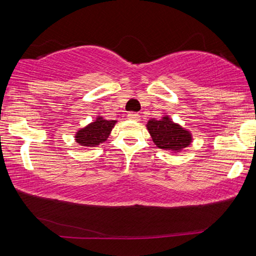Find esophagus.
Returning a JSON list of instances; mask_svg holds the SVG:
<instances>
[{"label":"esophagus","instance_id":"obj_1","mask_svg":"<svg viewBox=\"0 0 256 256\" xmlns=\"http://www.w3.org/2000/svg\"><path fill=\"white\" fill-rule=\"evenodd\" d=\"M128 118L132 120H140V115L138 112H128Z\"/></svg>","mask_w":256,"mask_h":256}]
</instances>
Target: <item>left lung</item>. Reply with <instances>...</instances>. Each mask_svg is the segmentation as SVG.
Masks as SVG:
<instances>
[{
	"label": "left lung",
	"mask_w": 256,
	"mask_h": 256,
	"mask_svg": "<svg viewBox=\"0 0 256 256\" xmlns=\"http://www.w3.org/2000/svg\"><path fill=\"white\" fill-rule=\"evenodd\" d=\"M146 128L154 144L159 149L170 151V154H178L192 144V133L172 122L168 115H164L160 120H149Z\"/></svg>",
	"instance_id": "left-lung-1"
}]
</instances>
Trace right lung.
I'll list each match as a JSON object with an SVG mask.
<instances>
[{
    "mask_svg": "<svg viewBox=\"0 0 256 256\" xmlns=\"http://www.w3.org/2000/svg\"><path fill=\"white\" fill-rule=\"evenodd\" d=\"M116 122L118 120H105L98 115L94 122L78 130L74 140L76 144H79L81 146H86V148L97 146L107 140Z\"/></svg>",
    "mask_w": 256,
    "mask_h": 256,
    "instance_id": "add662e5",
    "label": "right lung"
}]
</instances>
